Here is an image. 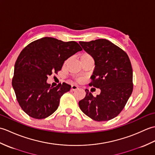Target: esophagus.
Masks as SVG:
<instances>
[{
  "instance_id": "obj_1",
  "label": "esophagus",
  "mask_w": 155,
  "mask_h": 155,
  "mask_svg": "<svg viewBox=\"0 0 155 155\" xmlns=\"http://www.w3.org/2000/svg\"><path fill=\"white\" fill-rule=\"evenodd\" d=\"M78 88V87L77 85L73 84V85H72V86H71V90L72 91H74L77 90Z\"/></svg>"
}]
</instances>
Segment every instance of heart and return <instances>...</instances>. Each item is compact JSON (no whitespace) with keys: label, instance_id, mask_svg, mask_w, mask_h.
<instances>
[{"label":"heart","instance_id":"1","mask_svg":"<svg viewBox=\"0 0 155 155\" xmlns=\"http://www.w3.org/2000/svg\"><path fill=\"white\" fill-rule=\"evenodd\" d=\"M91 58H93V57H92V56L89 53H88V52H84V53L80 55V59L81 62L85 61H87L88 59Z\"/></svg>","mask_w":155,"mask_h":155}]
</instances>
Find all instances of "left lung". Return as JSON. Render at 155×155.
Instances as JSON below:
<instances>
[{
    "label": "left lung",
    "instance_id": "obj_1",
    "mask_svg": "<svg viewBox=\"0 0 155 155\" xmlns=\"http://www.w3.org/2000/svg\"><path fill=\"white\" fill-rule=\"evenodd\" d=\"M94 60L95 67L89 86L101 89L94 97L86 89L78 102L81 110L96 121H107L118 116L133 90V68L127 54L106 39L79 42Z\"/></svg>",
    "mask_w": 155,
    "mask_h": 155
}]
</instances>
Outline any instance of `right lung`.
I'll use <instances>...</instances> for the list:
<instances>
[{
	"label": "right lung",
	"instance_id": "obj_1",
	"mask_svg": "<svg viewBox=\"0 0 155 155\" xmlns=\"http://www.w3.org/2000/svg\"><path fill=\"white\" fill-rule=\"evenodd\" d=\"M83 48L75 41L44 37L32 42L21 52L15 64L12 84L18 103L28 116L42 119L57 109L61 97L71 86L56 87L47 83L48 76L57 74L64 62Z\"/></svg>",
	"mask_w": 155,
	"mask_h": 155
}]
</instances>
